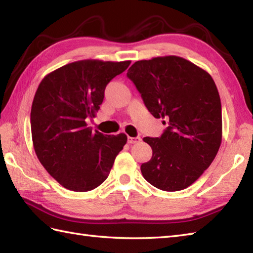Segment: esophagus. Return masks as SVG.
<instances>
[{"mask_svg": "<svg viewBox=\"0 0 253 253\" xmlns=\"http://www.w3.org/2000/svg\"><path fill=\"white\" fill-rule=\"evenodd\" d=\"M127 141L129 144H133V143H138L141 141V138L140 137H128L127 138Z\"/></svg>", "mask_w": 253, "mask_h": 253, "instance_id": "esophagus-1", "label": "esophagus"}]
</instances>
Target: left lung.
<instances>
[{
	"label": "left lung",
	"mask_w": 253,
	"mask_h": 253,
	"mask_svg": "<svg viewBox=\"0 0 253 253\" xmlns=\"http://www.w3.org/2000/svg\"><path fill=\"white\" fill-rule=\"evenodd\" d=\"M144 105L168 127L161 137H144L152 158L141 165L148 182L164 191L193 184L222 142V105L215 83L204 69L169 55L138 61L128 69Z\"/></svg>",
	"instance_id": "obj_1"
}]
</instances>
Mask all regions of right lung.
I'll use <instances>...</instances> for the list:
<instances>
[{
    "mask_svg": "<svg viewBox=\"0 0 253 253\" xmlns=\"http://www.w3.org/2000/svg\"><path fill=\"white\" fill-rule=\"evenodd\" d=\"M130 61L84 60L64 65L42 79L30 113L31 136L40 163L66 189L89 191L110 174L116 155L127 142L92 131L106 84L125 72Z\"/></svg>",
    "mask_w": 253,
    "mask_h": 253,
    "instance_id": "1",
    "label": "right lung"
}]
</instances>
